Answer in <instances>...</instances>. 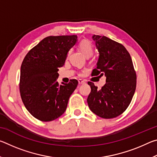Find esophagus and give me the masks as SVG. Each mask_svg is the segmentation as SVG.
<instances>
[{
  "mask_svg": "<svg viewBox=\"0 0 157 157\" xmlns=\"http://www.w3.org/2000/svg\"><path fill=\"white\" fill-rule=\"evenodd\" d=\"M78 83H79V84H84L86 83V82H85V81L82 80V79H79Z\"/></svg>",
  "mask_w": 157,
  "mask_h": 157,
  "instance_id": "34e87169",
  "label": "esophagus"
}]
</instances>
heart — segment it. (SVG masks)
I'll list each match as a JSON object with an SVG mask.
<instances>
[{
  "mask_svg": "<svg viewBox=\"0 0 157 157\" xmlns=\"http://www.w3.org/2000/svg\"><path fill=\"white\" fill-rule=\"evenodd\" d=\"M79 48L86 57L91 56L93 52H94V48H93L92 44L89 41H82L79 44Z\"/></svg>",
  "mask_w": 157,
  "mask_h": 157,
  "instance_id": "b5f03b06",
  "label": "heart"
}]
</instances>
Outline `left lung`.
<instances>
[{
    "label": "left lung",
    "mask_w": 157,
    "mask_h": 157,
    "mask_svg": "<svg viewBox=\"0 0 157 157\" xmlns=\"http://www.w3.org/2000/svg\"><path fill=\"white\" fill-rule=\"evenodd\" d=\"M92 39L99 52L92 75H105L106 84L99 90L93 82H88L91 91L87 103L95 115L106 119L116 118L127 109L136 90L132 60L122 44L105 36L94 34Z\"/></svg>",
    "instance_id": "8db88e82"
}]
</instances>
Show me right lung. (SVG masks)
Listing matches in <instances>:
<instances>
[{"instance_id": "1", "label": "right lung", "mask_w": 157, "mask_h": 157, "mask_svg": "<svg viewBox=\"0 0 157 157\" xmlns=\"http://www.w3.org/2000/svg\"><path fill=\"white\" fill-rule=\"evenodd\" d=\"M78 41L77 35L50 36L26 55L21 67L20 93L27 110L39 121L48 122L65 112L78 82H57L59 68Z\"/></svg>"}]
</instances>
